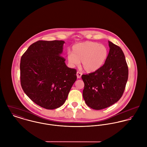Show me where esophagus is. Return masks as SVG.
Instances as JSON below:
<instances>
[{"label":"esophagus","instance_id":"1","mask_svg":"<svg viewBox=\"0 0 147 147\" xmlns=\"http://www.w3.org/2000/svg\"><path fill=\"white\" fill-rule=\"evenodd\" d=\"M82 73H81L79 71H78L77 73H76V76H77V78L78 79H80L81 77H82Z\"/></svg>","mask_w":147,"mask_h":147}]
</instances>
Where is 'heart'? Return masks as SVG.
<instances>
[{
    "instance_id": "obj_1",
    "label": "heart",
    "mask_w": 147,
    "mask_h": 147,
    "mask_svg": "<svg viewBox=\"0 0 147 147\" xmlns=\"http://www.w3.org/2000/svg\"><path fill=\"white\" fill-rule=\"evenodd\" d=\"M108 50L105 45L97 42L85 41L74 45L72 53L67 54V58L71 67L78 65L82 62V67L88 73L100 69L105 64Z\"/></svg>"
}]
</instances>
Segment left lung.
<instances>
[{"label":"left lung","instance_id":"1","mask_svg":"<svg viewBox=\"0 0 147 147\" xmlns=\"http://www.w3.org/2000/svg\"><path fill=\"white\" fill-rule=\"evenodd\" d=\"M107 58L98 71L83 75V96L86 104L101 110L117 102L122 96L128 76L125 54L118 46L109 41Z\"/></svg>","mask_w":147,"mask_h":147}]
</instances>
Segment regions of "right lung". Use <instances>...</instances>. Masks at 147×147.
I'll use <instances>...</instances> for the list:
<instances>
[{
  "label": "right lung",
  "mask_w": 147,
  "mask_h": 147,
  "mask_svg": "<svg viewBox=\"0 0 147 147\" xmlns=\"http://www.w3.org/2000/svg\"><path fill=\"white\" fill-rule=\"evenodd\" d=\"M64 43L38 41L21 57V87L33 102L46 109L63 105L77 79L76 70L68 67L61 55Z\"/></svg>",
  "instance_id": "obj_1"
}]
</instances>
